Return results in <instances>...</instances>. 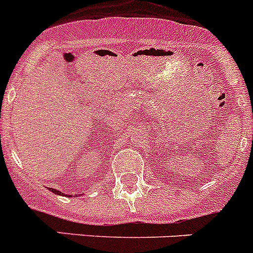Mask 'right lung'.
Returning a JSON list of instances; mask_svg holds the SVG:
<instances>
[{
  "instance_id": "right-lung-1",
  "label": "right lung",
  "mask_w": 253,
  "mask_h": 253,
  "mask_svg": "<svg viewBox=\"0 0 253 253\" xmlns=\"http://www.w3.org/2000/svg\"><path fill=\"white\" fill-rule=\"evenodd\" d=\"M50 191H53L54 194H58V195H63V194L60 193V191H58V190H55V189H50Z\"/></svg>"
}]
</instances>
